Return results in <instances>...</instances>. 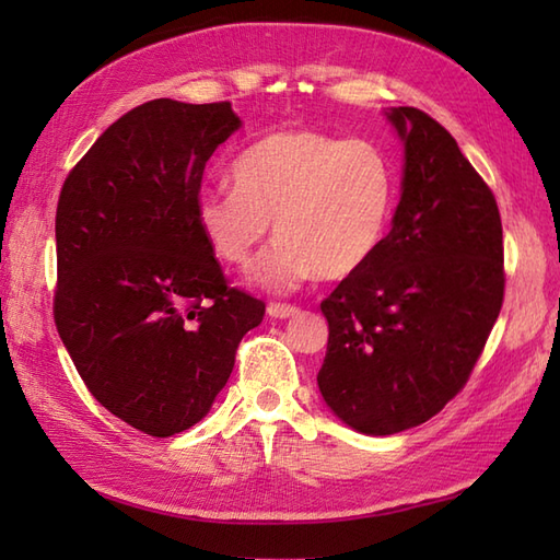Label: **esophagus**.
<instances>
[{"label": "esophagus", "mask_w": 560, "mask_h": 560, "mask_svg": "<svg viewBox=\"0 0 560 560\" xmlns=\"http://www.w3.org/2000/svg\"><path fill=\"white\" fill-rule=\"evenodd\" d=\"M301 307L299 305H291V303H269L267 305V315L269 317H279V319H287V317H293L299 315Z\"/></svg>", "instance_id": "obj_1"}]
</instances>
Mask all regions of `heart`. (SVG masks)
I'll list each match as a JSON object with an SVG mask.
<instances>
[{
	"mask_svg": "<svg viewBox=\"0 0 560 560\" xmlns=\"http://www.w3.org/2000/svg\"><path fill=\"white\" fill-rule=\"evenodd\" d=\"M233 189L197 199V225L221 261L253 265L273 221L279 241L255 279L277 293L305 279H343L383 245L397 207V171L373 139L277 129L231 163Z\"/></svg>",
	"mask_w": 560,
	"mask_h": 560,
	"instance_id": "1",
	"label": "heart"
}]
</instances>
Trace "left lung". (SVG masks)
I'll use <instances>...</instances> for the list:
<instances>
[{
	"label": "left lung",
	"instance_id": "8db88e82",
	"mask_svg": "<svg viewBox=\"0 0 560 560\" xmlns=\"http://www.w3.org/2000/svg\"><path fill=\"white\" fill-rule=\"evenodd\" d=\"M387 117L404 139L392 231L319 303L329 323L319 392L368 435L407 431L459 395L505 293L491 187L431 115L395 108Z\"/></svg>",
	"mask_w": 560,
	"mask_h": 560
}]
</instances>
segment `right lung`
I'll list each match as a JSON object with an SVG mask.
<instances>
[{"instance_id": "add662e5", "label": "right lung", "mask_w": 560, "mask_h": 560, "mask_svg": "<svg viewBox=\"0 0 560 560\" xmlns=\"http://www.w3.org/2000/svg\"><path fill=\"white\" fill-rule=\"evenodd\" d=\"M237 127L229 101H149L105 129L59 192L57 331L91 395L153 438L207 416L265 317L195 217L205 165Z\"/></svg>"}]
</instances>
